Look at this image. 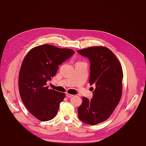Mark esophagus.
<instances>
[{
	"instance_id": "34e87169",
	"label": "esophagus",
	"mask_w": 146,
	"mask_h": 146,
	"mask_svg": "<svg viewBox=\"0 0 146 146\" xmlns=\"http://www.w3.org/2000/svg\"><path fill=\"white\" fill-rule=\"evenodd\" d=\"M66 97H67V98H72V97L73 96L72 94H69V93H66Z\"/></svg>"
}]
</instances>
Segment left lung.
Returning <instances> with one entry per match:
<instances>
[{"instance_id":"1","label":"left lung","mask_w":146,"mask_h":146,"mask_svg":"<svg viewBox=\"0 0 146 146\" xmlns=\"http://www.w3.org/2000/svg\"><path fill=\"white\" fill-rule=\"evenodd\" d=\"M77 52L90 60L89 82L96 86L91 100L83 98L77 109L78 116L83 122L94 125L108 119L121 100L122 66L116 55L105 47L94 46Z\"/></svg>"}]
</instances>
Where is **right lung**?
I'll use <instances>...</instances> for the list:
<instances>
[{
  "mask_svg": "<svg viewBox=\"0 0 146 146\" xmlns=\"http://www.w3.org/2000/svg\"><path fill=\"white\" fill-rule=\"evenodd\" d=\"M74 53L69 48L43 44L32 48L24 58L19 74V94L25 107L39 121H50L58 112L65 94L48 89L47 82Z\"/></svg>",
  "mask_w": 146,
  "mask_h": 146,
  "instance_id": "obj_1",
  "label": "right lung"
}]
</instances>
